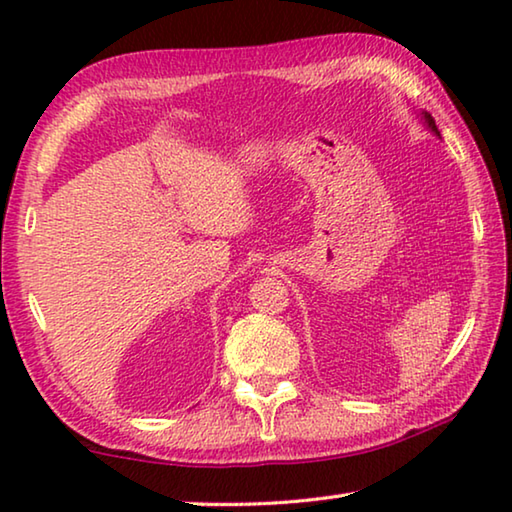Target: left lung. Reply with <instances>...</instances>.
Segmentation results:
<instances>
[{
  "mask_svg": "<svg viewBox=\"0 0 512 512\" xmlns=\"http://www.w3.org/2000/svg\"><path fill=\"white\" fill-rule=\"evenodd\" d=\"M422 117H424V124L429 126V131H431L433 135H438V137H440V131L436 128V121H433V117L429 115V112H422Z\"/></svg>",
  "mask_w": 512,
  "mask_h": 512,
  "instance_id": "8db88e82",
  "label": "left lung"
}]
</instances>
